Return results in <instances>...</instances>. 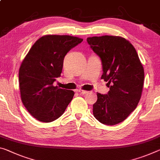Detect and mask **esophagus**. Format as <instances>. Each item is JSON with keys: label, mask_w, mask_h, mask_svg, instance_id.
Wrapping results in <instances>:
<instances>
[{"label": "esophagus", "mask_w": 160, "mask_h": 160, "mask_svg": "<svg viewBox=\"0 0 160 160\" xmlns=\"http://www.w3.org/2000/svg\"><path fill=\"white\" fill-rule=\"evenodd\" d=\"M78 92H80V93H81V94H87L88 92V91H86V90H77Z\"/></svg>", "instance_id": "esophagus-1"}]
</instances>
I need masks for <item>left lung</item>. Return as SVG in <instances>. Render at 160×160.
Here are the masks:
<instances>
[{"label":"left lung","mask_w":160,"mask_h":160,"mask_svg":"<svg viewBox=\"0 0 160 160\" xmlns=\"http://www.w3.org/2000/svg\"><path fill=\"white\" fill-rule=\"evenodd\" d=\"M87 41L102 62L101 78L110 88L106 95L97 93L93 115L101 123L114 125L135 110L142 92L144 72L135 48L120 36L88 38Z\"/></svg>","instance_id":"1"}]
</instances>
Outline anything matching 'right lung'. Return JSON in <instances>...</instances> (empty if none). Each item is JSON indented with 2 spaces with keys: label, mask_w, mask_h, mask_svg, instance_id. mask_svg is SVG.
Wrapping results in <instances>:
<instances>
[{
  "label": "right lung",
  "mask_w": 160,
  "mask_h": 160,
  "mask_svg": "<svg viewBox=\"0 0 160 160\" xmlns=\"http://www.w3.org/2000/svg\"><path fill=\"white\" fill-rule=\"evenodd\" d=\"M82 40L70 35H44L22 60L19 70L21 100L38 120L50 122L57 120L72 100V90L52 84L61 74L65 55Z\"/></svg>",
  "instance_id": "1"
}]
</instances>
